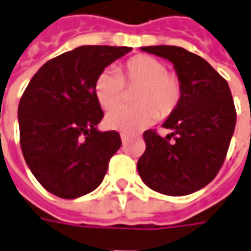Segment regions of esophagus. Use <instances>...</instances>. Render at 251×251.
Segmentation results:
<instances>
[{
  "label": "esophagus",
  "instance_id": "esophagus-1",
  "mask_svg": "<svg viewBox=\"0 0 251 251\" xmlns=\"http://www.w3.org/2000/svg\"><path fill=\"white\" fill-rule=\"evenodd\" d=\"M121 140H122V144L125 145L126 141H127V136L126 134H121Z\"/></svg>",
  "mask_w": 251,
  "mask_h": 251
}]
</instances>
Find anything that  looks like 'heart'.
<instances>
[{
    "label": "heart",
    "mask_w": 251,
    "mask_h": 251,
    "mask_svg": "<svg viewBox=\"0 0 251 251\" xmlns=\"http://www.w3.org/2000/svg\"><path fill=\"white\" fill-rule=\"evenodd\" d=\"M139 88L131 108L114 109L106 115V126L111 130L136 133L152 125L157 118L168 117L179 106L182 84L179 78L168 73L167 65L150 55H137L127 59L122 66V75L106 69L95 81V96L101 107L110 110L122 101L125 84Z\"/></svg>",
    "instance_id": "1"
}]
</instances>
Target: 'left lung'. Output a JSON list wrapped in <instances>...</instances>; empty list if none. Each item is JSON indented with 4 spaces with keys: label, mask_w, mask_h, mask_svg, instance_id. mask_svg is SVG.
Segmentation results:
<instances>
[{
    "label": "left lung",
    "mask_w": 251,
    "mask_h": 251,
    "mask_svg": "<svg viewBox=\"0 0 251 251\" xmlns=\"http://www.w3.org/2000/svg\"><path fill=\"white\" fill-rule=\"evenodd\" d=\"M141 50L168 59L182 84V99L160 137L144 131L145 152L137 170L143 182L167 196H186L206 186L223 166L234 134L236 113L227 81L197 54L178 46Z\"/></svg>",
    "instance_id": "1"
}]
</instances>
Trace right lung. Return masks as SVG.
I'll return each mask as SVG.
<instances>
[{
    "instance_id": "1",
    "label": "right lung",
    "mask_w": 251,
    "mask_h": 251,
    "mask_svg": "<svg viewBox=\"0 0 251 251\" xmlns=\"http://www.w3.org/2000/svg\"><path fill=\"white\" fill-rule=\"evenodd\" d=\"M131 47L80 46L35 73L19 103L23 155L47 192L77 199L101 183L121 148L120 133L98 129L103 118L95 96L98 76Z\"/></svg>"
}]
</instances>
